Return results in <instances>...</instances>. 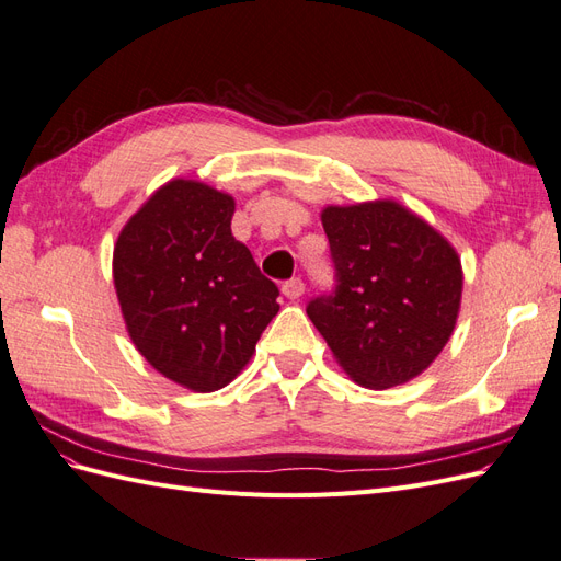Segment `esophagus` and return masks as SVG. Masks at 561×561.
I'll list each match as a JSON object with an SVG mask.
<instances>
[{
	"label": "esophagus",
	"mask_w": 561,
	"mask_h": 561,
	"mask_svg": "<svg viewBox=\"0 0 561 561\" xmlns=\"http://www.w3.org/2000/svg\"><path fill=\"white\" fill-rule=\"evenodd\" d=\"M283 295L287 299H299L304 295V280L301 278H290L283 283Z\"/></svg>",
	"instance_id": "34e87169"
}]
</instances>
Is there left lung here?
Masks as SVG:
<instances>
[{
	"label": "left lung",
	"instance_id": "8db88e82",
	"mask_svg": "<svg viewBox=\"0 0 561 561\" xmlns=\"http://www.w3.org/2000/svg\"><path fill=\"white\" fill-rule=\"evenodd\" d=\"M334 287L307 313L365 388L414 379L445 348L461 307V260L396 201L322 210Z\"/></svg>",
	"mask_w": 561,
	"mask_h": 561
}]
</instances>
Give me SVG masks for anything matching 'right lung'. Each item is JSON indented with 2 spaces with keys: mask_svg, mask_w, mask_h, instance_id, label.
<instances>
[{
  "mask_svg": "<svg viewBox=\"0 0 561 561\" xmlns=\"http://www.w3.org/2000/svg\"><path fill=\"white\" fill-rule=\"evenodd\" d=\"M233 198L194 180L163 184L114 248L133 344L171 381L210 393L252 358L278 287L231 236Z\"/></svg>",
  "mask_w": 561,
  "mask_h": 561,
  "instance_id": "add662e5",
  "label": "right lung"
}]
</instances>
